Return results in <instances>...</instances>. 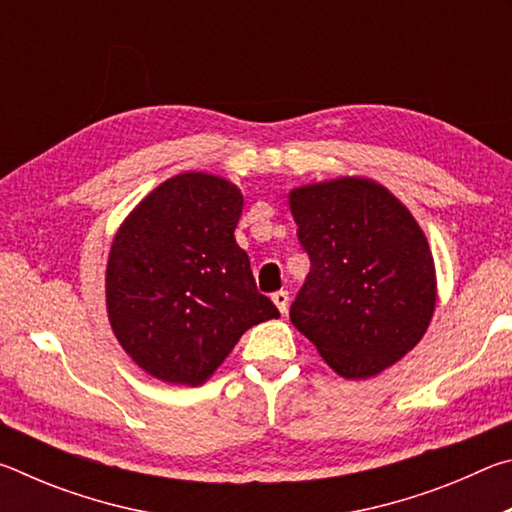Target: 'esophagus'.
<instances>
[{"instance_id":"1","label":"esophagus","mask_w":512,"mask_h":512,"mask_svg":"<svg viewBox=\"0 0 512 512\" xmlns=\"http://www.w3.org/2000/svg\"><path fill=\"white\" fill-rule=\"evenodd\" d=\"M273 302H275V307L280 309V314H287V309H289V293L287 291L273 293Z\"/></svg>"}]
</instances>
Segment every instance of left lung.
Segmentation results:
<instances>
[{"instance_id": "obj_1", "label": "left lung", "mask_w": 512, "mask_h": 512, "mask_svg": "<svg viewBox=\"0 0 512 512\" xmlns=\"http://www.w3.org/2000/svg\"><path fill=\"white\" fill-rule=\"evenodd\" d=\"M311 259L291 323L343 379H370L422 341L438 280L427 235L391 189L366 176L293 187Z\"/></svg>"}]
</instances>
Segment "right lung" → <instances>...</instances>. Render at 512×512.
Returning <instances> with one entry per match:
<instances>
[{
    "mask_svg": "<svg viewBox=\"0 0 512 512\" xmlns=\"http://www.w3.org/2000/svg\"><path fill=\"white\" fill-rule=\"evenodd\" d=\"M241 210L228 178L185 171L151 189L112 237L108 323L151 377L201 386L246 329L280 316L235 241Z\"/></svg>",
    "mask_w": 512,
    "mask_h": 512,
    "instance_id": "right-lung-1",
    "label": "right lung"
}]
</instances>
